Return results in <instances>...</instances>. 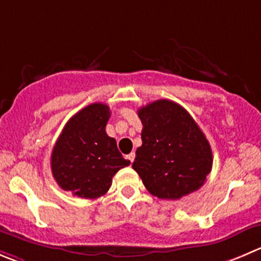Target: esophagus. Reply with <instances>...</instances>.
Listing matches in <instances>:
<instances>
[{
  "mask_svg": "<svg viewBox=\"0 0 261 261\" xmlns=\"http://www.w3.org/2000/svg\"><path fill=\"white\" fill-rule=\"evenodd\" d=\"M135 158H136L135 152H130V153H129V155H126V159H128V160L130 161V164H132L133 161H135Z\"/></svg>",
  "mask_w": 261,
  "mask_h": 261,
  "instance_id": "34e87169",
  "label": "esophagus"
}]
</instances>
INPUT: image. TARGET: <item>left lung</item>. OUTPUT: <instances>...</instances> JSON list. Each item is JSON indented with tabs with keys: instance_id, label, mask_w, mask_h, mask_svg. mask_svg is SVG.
<instances>
[{
	"instance_id": "8db88e82",
	"label": "left lung",
	"mask_w": 261,
	"mask_h": 261,
	"mask_svg": "<svg viewBox=\"0 0 261 261\" xmlns=\"http://www.w3.org/2000/svg\"><path fill=\"white\" fill-rule=\"evenodd\" d=\"M142 146L133 169L151 195L178 200L197 191L212 172L209 141L186 109L170 100H158L138 109Z\"/></svg>"
}]
</instances>
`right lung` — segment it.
I'll return each mask as SVG.
<instances>
[{
	"instance_id": "right-lung-1",
	"label": "right lung",
	"mask_w": 261,
	"mask_h": 261,
	"mask_svg": "<svg viewBox=\"0 0 261 261\" xmlns=\"http://www.w3.org/2000/svg\"><path fill=\"white\" fill-rule=\"evenodd\" d=\"M111 113L105 103H91L71 116L51 153V170L64 191L82 198H97L111 187L113 177L130 161L106 135Z\"/></svg>"
}]
</instances>
